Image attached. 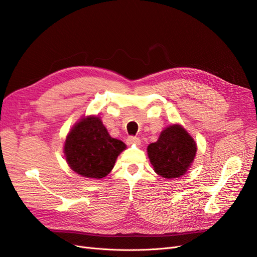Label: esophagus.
Returning <instances> with one entry per match:
<instances>
[{"label": "esophagus", "mask_w": 257, "mask_h": 257, "mask_svg": "<svg viewBox=\"0 0 257 257\" xmlns=\"http://www.w3.org/2000/svg\"><path fill=\"white\" fill-rule=\"evenodd\" d=\"M126 144L127 145H140V139L138 137L134 136H130L126 139Z\"/></svg>", "instance_id": "34e87169"}]
</instances>
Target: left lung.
Segmentation results:
<instances>
[{
	"label": "left lung",
	"instance_id": "8db88e82",
	"mask_svg": "<svg viewBox=\"0 0 257 257\" xmlns=\"http://www.w3.org/2000/svg\"><path fill=\"white\" fill-rule=\"evenodd\" d=\"M197 153V144L180 124L166 127L156 143L148 146L154 171L164 179H176L187 172Z\"/></svg>",
	"mask_w": 257,
	"mask_h": 257
}]
</instances>
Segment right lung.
Returning <instances> with one entry per match:
<instances>
[{"mask_svg": "<svg viewBox=\"0 0 257 257\" xmlns=\"http://www.w3.org/2000/svg\"><path fill=\"white\" fill-rule=\"evenodd\" d=\"M126 146L110 137L98 116L79 120L69 132L64 147L66 161L73 171L88 179H103Z\"/></svg>", "mask_w": 257, "mask_h": 257, "instance_id": "obj_1", "label": "right lung"}]
</instances>
